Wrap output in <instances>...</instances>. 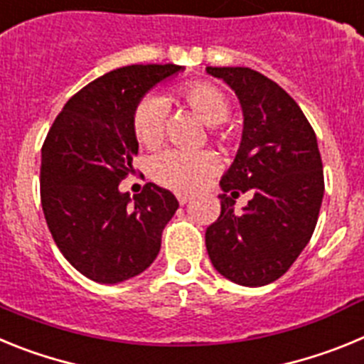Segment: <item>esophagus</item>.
I'll use <instances>...</instances> for the list:
<instances>
[{
    "label": "esophagus",
    "mask_w": 364,
    "mask_h": 364,
    "mask_svg": "<svg viewBox=\"0 0 364 364\" xmlns=\"http://www.w3.org/2000/svg\"><path fill=\"white\" fill-rule=\"evenodd\" d=\"M189 200H191V197H189V195H178V202H180V205L188 204Z\"/></svg>",
    "instance_id": "obj_1"
}]
</instances>
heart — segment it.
Wrapping results in <instances>:
<instances>
[{
  "instance_id": "b5f03b06",
  "label": "heart",
  "mask_w": 364,
  "mask_h": 364,
  "mask_svg": "<svg viewBox=\"0 0 364 364\" xmlns=\"http://www.w3.org/2000/svg\"><path fill=\"white\" fill-rule=\"evenodd\" d=\"M178 96L198 118L213 125L218 140H228L230 134L218 125L226 120L231 109L226 92L210 82H189L180 87ZM166 111V104L159 96H146L138 102L133 111V133L142 146L156 147L162 142ZM149 171L164 188L189 193L204 186L217 171V159L210 151L166 149L154 154Z\"/></svg>"
}]
</instances>
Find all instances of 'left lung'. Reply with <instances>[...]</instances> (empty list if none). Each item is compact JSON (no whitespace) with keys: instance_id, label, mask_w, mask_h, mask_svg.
<instances>
[{"instance_id":"8db88e82","label":"left lung","mask_w":364,"mask_h":364,"mask_svg":"<svg viewBox=\"0 0 364 364\" xmlns=\"http://www.w3.org/2000/svg\"><path fill=\"white\" fill-rule=\"evenodd\" d=\"M235 91L244 114L240 147L222 176L220 217L205 247L220 275L242 286L282 277L310 242L324 195L323 160L310 122L288 92L247 67H205ZM252 200L235 214L234 198Z\"/></svg>"}]
</instances>
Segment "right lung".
I'll return each instance as SVG.
<instances>
[{
    "instance_id": "obj_1",
    "label": "right lung",
    "mask_w": 364,
    "mask_h": 364,
    "mask_svg": "<svg viewBox=\"0 0 364 364\" xmlns=\"http://www.w3.org/2000/svg\"><path fill=\"white\" fill-rule=\"evenodd\" d=\"M184 67L127 65L85 85L65 104L41 147V208L54 242L82 275L102 284L151 266L178 210L171 191H120L133 171V111L151 87Z\"/></svg>"
}]
</instances>
